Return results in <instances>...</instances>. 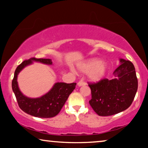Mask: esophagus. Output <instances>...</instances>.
<instances>
[{"mask_svg": "<svg viewBox=\"0 0 148 148\" xmlns=\"http://www.w3.org/2000/svg\"><path fill=\"white\" fill-rule=\"evenodd\" d=\"M86 84L84 82V81H80V82H79L78 84H77V86L79 87H81V86H86Z\"/></svg>", "mask_w": 148, "mask_h": 148, "instance_id": "obj_1", "label": "esophagus"}]
</instances>
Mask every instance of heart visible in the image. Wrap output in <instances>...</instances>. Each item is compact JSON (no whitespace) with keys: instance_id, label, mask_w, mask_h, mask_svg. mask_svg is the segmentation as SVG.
Returning a JSON list of instances; mask_svg holds the SVG:
<instances>
[{"instance_id":"b5f03b06","label":"heart","mask_w":148,"mask_h":148,"mask_svg":"<svg viewBox=\"0 0 148 148\" xmlns=\"http://www.w3.org/2000/svg\"><path fill=\"white\" fill-rule=\"evenodd\" d=\"M78 70L82 73L89 74V77L93 82H98L104 77L108 70L106 62H102L98 58H92L77 65Z\"/></svg>"}]
</instances>
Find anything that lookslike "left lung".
I'll use <instances>...</instances> for the list:
<instances>
[{"mask_svg":"<svg viewBox=\"0 0 148 148\" xmlns=\"http://www.w3.org/2000/svg\"><path fill=\"white\" fill-rule=\"evenodd\" d=\"M120 65L113 73L115 77L89 84L92 99L89 101L96 114L106 116L123 112L132 104L138 82L135 66L129 60L120 58Z\"/></svg>","mask_w":148,"mask_h":148,"instance_id":"8db88e82","label":"left lung"}]
</instances>
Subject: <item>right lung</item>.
<instances>
[{
    "label": "right lung",
    "instance_id": "1",
    "mask_svg": "<svg viewBox=\"0 0 148 148\" xmlns=\"http://www.w3.org/2000/svg\"><path fill=\"white\" fill-rule=\"evenodd\" d=\"M34 61L48 65L52 64V60L49 58H31L24 60L16 69L12 81V89L19 108L23 112L38 118H51L59 113L69 95L75 88L77 84L57 82L54 85L51 90L44 96L36 98H28L22 94L19 90L17 83V75L23 69L32 64Z\"/></svg>",
    "mask_w": 148,
    "mask_h": 148
}]
</instances>
